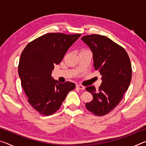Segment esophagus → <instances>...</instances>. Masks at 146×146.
Masks as SVG:
<instances>
[{
  "instance_id": "esophagus-1",
  "label": "esophagus",
  "mask_w": 146,
  "mask_h": 146,
  "mask_svg": "<svg viewBox=\"0 0 146 146\" xmlns=\"http://www.w3.org/2000/svg\"><path fill=\"white\" fill-rule=\"evenodd\" d=\"M76 87L78 89H79V90H85V87L84 86H83L82 85H79V84H77L76 86Z\"/></svg>"
}]
</instances>
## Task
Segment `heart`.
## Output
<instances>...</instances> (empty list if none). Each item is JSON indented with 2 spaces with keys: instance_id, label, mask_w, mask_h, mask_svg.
<instances>
[{
  "instance_id": "heart-1",
  "label": "heart",
  "mask_w": 146,
  "mask_h": 146,
  "mask_svg": "<svg viewBox=\"0 0 146 146\" xmlns=\"http://www.w3.org/2000/svg\"><path fill=\"white\" fill-rule=\"evenodd\" d=\"M84 50H88V49H83V50H82V51H84Z\"/></svg>"
}]
</instances>
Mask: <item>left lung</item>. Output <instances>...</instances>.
Returning a JSON list of instances; mask_svg holds the SVG:
<instances>
[{"label": "left lung", "instance_id": "left-lung-1", "mask_svg": "<svg viewBox=\"0 0 146 146\" xmlns=\"http://www.w3.org/2000/svg\"><path fill=\"white\" fill-rule=\"evenodd\" d=\"M81 39L92 51L94 67L102 76L98 91L94 86L86 88L93 97L86 107L95 115L104 116L117 107L129 88L132 76L130 59L122 46L107 36L92 34Z\"/></svg>", "mask_w": 146, "mask_h": 146}]
</instances>
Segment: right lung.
I'll return each mask as SVG.
<instances>
[{
	"label": "right lung",
	"mask_w": 146,
	"mask_h": 146,
	"mask_svg": "<svg viewBox=\"0 0 146 146\" xmlns=\"http://www.w3.org/2000/svg\"><path fill=\"white\" fill-rule=\"evenodd\" d=\"M81 36L49 33L29 42L19 60L18 72L28 102L41 115H53L75 84L60 83L51 77L55 64L62 60L70 47Z\"/></svg>",
	"instance_id": "1"
}]
</instances>
